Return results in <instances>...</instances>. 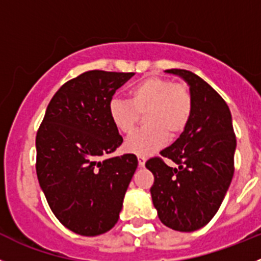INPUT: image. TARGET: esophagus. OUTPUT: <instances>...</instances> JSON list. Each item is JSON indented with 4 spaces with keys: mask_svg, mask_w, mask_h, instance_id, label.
Listing matches in <instances>:
<instances>
[{
    "mask_svg": "<svg viewBox=\"0 0 261 261\" xmlns=\"http://www.w3.org/2000/svg\"><path fill=\"white\" fill-rule=\"evenodd\" d=\"M138 161H139V166H144L147 158H145V155L140 154V155H138Z\"/></svg>",
    "mask_w": 261,
    "mask_h": 261,
    "instance_id": "obj_1",
    "label": "esophagus"
}]
</instances>
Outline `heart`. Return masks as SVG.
Segmentation results:
<instances>
[{"mask_svg": "<svg viewBox=\"0 0 261 261\" xmlns=\"http://www.w3.org/2000/svg\"><path fill=\"white\" fill-rule=\"evenodd\" d=\"M130 100L113 97L109 116L117 130L125 135L133 133L140 114H145L147 128L136 131L125 148L135 154L148 155L169 142V133L176 136L186 130L193 114V96L188 85L169 79L149 77L134 85Z\"/></svg>", "mask_w": 261, "mask_h": 261, "instance_id": "1", "label": "heart"}]
</instances>
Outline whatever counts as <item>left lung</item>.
<instances>
[{
	"label": "left lung",
	"instance_id": "1",
	"mask_svg": "<svg viewBox=\"0 0 261 261\" xmlns=\"http://www.w3.org/2000/svg\"><path fill=\"white\" fill-rule=\"evenodd\" d=\"M189 85L193 114L187 128L170 147L152 157L150 188L158 218L179 232H193L215 216L234 174L236 134L223 97L206 81L186 69H169ZM164 158L178 165L167 167Z\"/></svg>",
	"mask_w": 261,
	"mask_h": 261
}]
</instances>
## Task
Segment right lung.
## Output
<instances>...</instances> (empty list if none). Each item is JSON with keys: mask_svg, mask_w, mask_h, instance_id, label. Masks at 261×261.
I'll list each match as a JSON object with an SVG mask.
<instances>
[{"mask_svg": "<svg viewBox=\"0 0 261 261\" xmlns=\"http://www.w3.org/2000/svg\"><path fill=\"white\" fill-rule=\"evenodd\" d=\"M135 73L89 70L53 96L36 136V171L58 220L81 236H99L118 221L138 167L133 153L108 157L123 139L109 101Z\"/></svg>", "mask_w": 261, "mask_h": 261, "instance_id": "obj_1", "label": "right lung"}]
</instances>
